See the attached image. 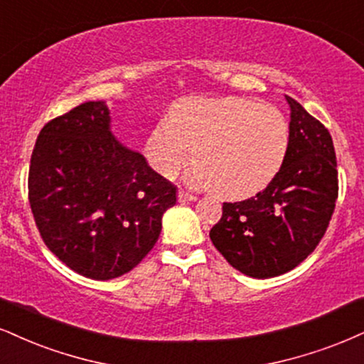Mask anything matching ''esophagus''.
<instances>
[{"mask_svg":"<svg viewBox=\"0 0 364 364\" xmlns=\"http://www.w3.org/2000/svg\"><path fill=\"white\" fill-rule=\"evenodd\" d=\"M178 203H194L197 200V196L194 194H189V192H183V191H178Z\"/></svg>","mask_w":364,"mask_h":364,"instance_id":"esophagus-1","label":"esophagus"}]
</instances>
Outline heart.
<instances>
[{
    "mask_svg": "<svg viewBox=\"0 0 364 364\" xmlns=\"http://www.w3.org/2000/svg\"><path fill=\"white\" fill-rule=\"evenodd\" d=\"M289 121L272 105L243 97H187L146 140L150 165L173 177L192 154V178L224 197H248L270 183L289 151Z\"/></svg>",
    "mask_w": 364,
    "mask_h": 364,
    "instance_id": "1",
    "label": "heart"
}]
</instances>
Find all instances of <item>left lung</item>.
Instances as JSON below:
<instances>
[{"label":"left lung","mask_w":364,"mask_h":364,"mask_svg":"<svg viewBox=\"0 0 364 364\" xmlns=\"http://www.w3.org/2000/svg\"><path fill=\"white\" fill-rule=\"evenodd\" d=\"M290 141L275 178L255 197L224 203L210 241L232 268L253 278L294 270L316 250L338 199V164L326 127L285 96Z\"/></svg>","instance_id":"obj_1"}]
</instances>
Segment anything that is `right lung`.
Wrapping results in <instances>:
<instances>
[{"mask_svg": "<svg viewBox=\"0 0 364 364\" xmlns=\"http://www.w3.org/2000/svg\"><path fill=\"white\" fill-rule=\"evenodd\" d=\"M28 199L42 240L62 263L111 280L154 248L177 187L114 136L105 101H89L42 128Z\"/></svg>", "mask_w": 364, "mask_h": 364, "instance_id": "right-lung-1", "label": "right lung"}]
</instances>
